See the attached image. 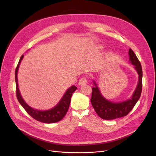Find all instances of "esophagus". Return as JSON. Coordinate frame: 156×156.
<instances>
[{"label":"esophagus","mask_w":156,"mask_h":156,"mask_svg":"<svg viewBox=\"0 0 156 156\" xmlns=\"http://www.w3.org/2000/svg\"><path fill=\"white\" fill-rule=\"evenodd\" d=\"M87 80L86 78H85V77L81 78L78 81V85H83L87 83Z\"/></svg>","instance_id":"esophagus-1"}]
</instances>
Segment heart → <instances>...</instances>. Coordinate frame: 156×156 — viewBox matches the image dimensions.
<instances>
[{
	"label": "heart",
	"mask_w": 156,
	"mask_h": 156,
	"mask_svg": "<svg viewBox=\"0 0 156 156\" xmlns=\"http://www.w3.org/2000/svg\"><path fill=\"white\" fill-rule=\"evenodd\" d=\"M99 48H100V47H99Z\"/></svg>",
	"instance_id": "1"
}]
</instances>
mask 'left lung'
Returning <instances> with one entry per match:
<instances>
[{"instance_id":"left-lung-1","label":"left lung","mask_w":156,"mask_h":156,"mask_svg":"<svg viewBox=\"0 0 156 156\" xmlns=\"http://www.w3.org/2000/svg\"><path fill=\"white\" fill-rule=\"evenodd\" d=\"M129 62L134 66L138 75L136 87L129 99L120 102H111L106 99L101 94L95 80H93L94 87L92 88L91 103L96 113L102 119L110 120L126 116L132 110L141 95L142 88V66L132 49H129Z\"/></svg>"}]
</instances>
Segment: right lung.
Wrapping results in <instances>:
<instances>
[{
  "mask_svg": "<svg viewBox=\"0 0 156 156\" xmlns=\"http://www.w3.org/2000/svg\"><path fill=\"white\" fill-rule=\"evenodd\" d=\"M23 57L24 55H23L21 57L18 64L17 66V67H16L15 71L16 95H17L18 100L20 104L32 118H34V119L38 121L44 122V123H53V122L61 121L65 116L66 114L68 112L71 102V97L72 96L73 93L77 89V87L75 85H73L70 87L69 88H68L67 90L66 91L62 97L61 98L60 101L57 103V104H56L54 107L50 109L41 111L31 108L23 99L18 88V72L20 63L21 62Z\"/></svg>",
  "mask_w": 156,
  "mask_h": 156,
  "instance_id": "add662e5",
  "label": "right lung"
}]
</instances>
